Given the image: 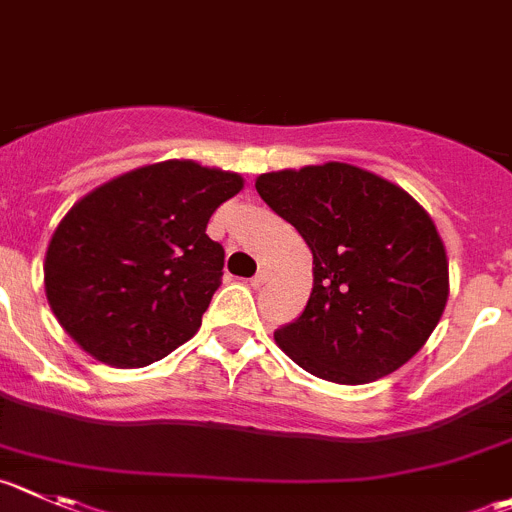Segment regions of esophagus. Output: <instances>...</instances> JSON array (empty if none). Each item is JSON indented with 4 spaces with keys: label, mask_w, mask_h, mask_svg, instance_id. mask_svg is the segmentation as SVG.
I'll return each mask as SVG.
<instances>
[{
    "label": "esophagus",
    "mask_w": 512,
    "mask_h": 512,
    "mask_svg": "<svg viewBox=\"0 0 512 512\" xmlns=\"http://www.w3.org/2000/svg\"><path fill=\"white\" fill-rule=\"evenodd\" d=\"M270 278H272V272L267 270V267H262V270H257L255 278L250 280V285H252V288H262V285L270 283Z\"/></svg>",
    "instance_id": "1"
}]
</instances>
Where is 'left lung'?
I'll list each match as a JSON object with an SVG mask.
<instances>
[{"mask_svg":"<svg viewBox=\"0 0 512 512\" xmlns=\"http://www.w3.org/2000/svg\"><path fill=\"white\" fill-rule=\"evenodd\" d=\"M257 194L313 252V290L275 331L300 369L366 384L427 343L447 303V255L429 214L391 181L348 164L272 171Z\"/></svg>","mask_w":512,"mask_h":512,"instance_id":"1","label":"left lung"}]
</instances>
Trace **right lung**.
<instances>
[{"instance_id":"obj_1","label":"right lung","mask_w":512,"mask_h":512,"mask_svg":"<svg viewBox=\"0 0 512 512\" xmlns=\"http://www.w3.org/2000/svg\"><path fill=\"white\" fill-rule=\"evenodd\" d=\"M240 189L229 171L164 161L90 191L47 247L45 293L60 326L118 369L154 364L189 341L224 267L207 222Z\"/></svg>"}]
</instances>
